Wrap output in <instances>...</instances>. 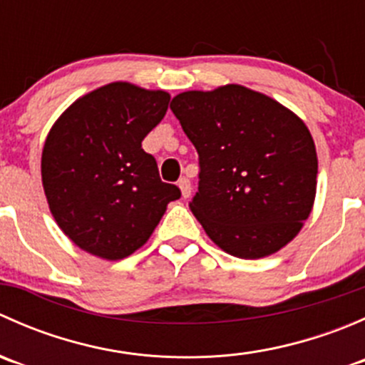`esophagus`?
I'll return each instance as SVG.
<instances>
[{
    "mask_svg": "<svg viewBox=\"0 0 365 365\" xmlns=\"http://www.w3.org/2000/svg\"><path fill=\"white\" fill-rule=\"evenodd\" d=\"M178 187H180V192H182V197L183 200H187V197L190 196V190H192L190 189V182L187 178H182L178 182Z\"/></svg>",
    "mask_w": 365,
    "mask_h": 365,
    "instance_id": "34e87169",
    "label": "esophagus"
}]
</instances>
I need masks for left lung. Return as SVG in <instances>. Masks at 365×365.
<instances>
[{"mask_svg": "<svg viewBox=\"0 0 365 365\" xmlns=\"http://www.w3.org/2000/svg\"><path fill=\"white\" fill-rule=\"evenodd\" d=\"M171 111L200 155L189 208L210 240L242 259L288 245L316 197L318 155L307 125L242 84L183 91Z\"/></svg>", "mask_w": 365, "mask_h": 365, "instance_id": "8db88e82", "label": "left lung"}]
</instances>
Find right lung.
I'll use <instances>...</instances> for the list:
<instances>
[{"label":"right lung","instance_id":"obj_1","mask_svg":"<svg viewBox=\"0 0 365 365\" xmlns=\"http://www.w3.org/2000/svg\"><path fill=\"white\" fill-rule=\"evenodd\" d=\"M169 98L116 81L77 98L51 127L40 164L43 192L60 230L84 252L108 261L130 256L180 197L141 146Z\"/></svg>","mask_w":365,"mask_h":365}]
</instances>
